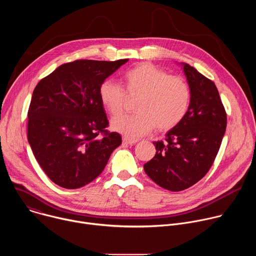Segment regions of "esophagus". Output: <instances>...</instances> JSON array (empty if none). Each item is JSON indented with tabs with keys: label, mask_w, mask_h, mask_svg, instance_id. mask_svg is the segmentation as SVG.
Instances as JSON below:
<instances>
[{
	"label": "esophagus",
	"mask_w": 256,
	"mask_h": 256,
	"mask_svg": "<svg viewBox=\"0 0 256 256\" xmlns=\"http://www.w3.org/2000/svg\"><path fill=\"white\" fill-rule=\"evenodd\" d=\"M122 142H124V144H132L138 142V140H134V138H130L124 136V138H122Z\"/></svg>",
	"instance_id": "1"
}]
</instances>
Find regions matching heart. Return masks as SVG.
<instances>
[{
	"mask_svg": "<svg viewBox=\"0 0 256 256\" xmlns=\"http://www.w3.org/2000/svg\"><path fill=\"white\" fill-rule=\"evenodd\" d=\"M126 91L118 82L106 79L99 86V98L112 116H120L126 108V94L138 96L132 116L114 118L112 128L130 138H138L151 132L156 126L169 130L186 116L192 89L181 77L170 76L167 72L148 62H142L126 70L122 75Z\"/></svg>",
	"mask_w": 256,
	"mask_h": 256,
	"instance_id": "1",
	"label": "heart"
}]
</instances>
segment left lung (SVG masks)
<instances>
[{"mask_svg":"<svg viewBox=\"0 0 256 256\" xmlns=\"http://www.w3.org/2000/svg\"><path fill=\"white\" fill-rule=\"evenodd\" d=\"M182 66L192 89L190 109L164 140L153 142L156 154L144 165L147 175L170 192L184 190L208 173L227 126V114L214 83L188 64Z\"/></svg>","mask_w":256,"mask_h":256,"instance_id":"obj_1","label":"left lung"}]
</instances>
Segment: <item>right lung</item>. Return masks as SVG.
Wrapping results in <instances>:
<instances>
[{
	"instance_id": "obj_1",
	"label": "right lung",
	"mask_w": 256,
	"mask_h": 256,
	"mask_svg": "<svg viewBox=\"0 0 256 256\" xmlns=\"http://www.w3.org/2000/svg\"><path fill=\"white\" fill-rule=\"evenodd\" d=\"M128 60L66 62L36 85L27 114V138L35 159L60 188L76 190L90 184L120 146V134L107 130L98 90Z\"/></svg>"
}]
</instances>
